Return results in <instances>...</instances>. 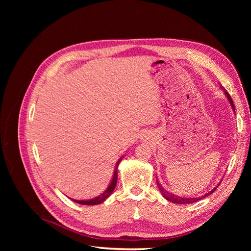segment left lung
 <instances>
[{"instance_id":"8db88e82","label":"left lung","mask_w":251,"mask_h":251,"mask_svg":"<svg viewBox=\"0 0 251 251\" xmlns=\"http://www.w3.org/2000/svg\"><path fill=\"white\" fill-rule=\"evenodd\" d=\"M220 88L223 89L222 86H220ZM225 94H226V96L228 102H230L231 105H232V109L234 110V112H235V109H234V104H233V100H232V98H231V96L228 95V93L226 92V90L225 92ZM156 183H157L159 192H161L162 195L165 197V199H166V200L169 201L176 202V204H192V202H195V201H197L204 199V197H206V196H208V195H210L211 193H214V192L216 191V189L218 188V185H216V188H214L211 191L208 192V193H206L205 195L200 196V197H194V199H193V197H189V199H186V197H180V196H177V195H175V194H173V193H169V192H168L167 190H165V189L163 188V186L161 185V183H159L158 181H157V179H156Z\"/></svg>"}]
</instances>
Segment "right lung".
Masks as SVG:
<instances>
[{"label": "right lung", "instance_id": "1", "mask_svg": "<svg viewBox=\"0 0 251 251\" xmlns=\"http://www.w3.org/2000/svg\"><path fill=\"white\" fill-rule=\"evenodd\" d=\"M121 161H122V158H120L119 162L116 163L114 174H113V178H112V181H111V183L109 184L108 189H106L102 194H100L99 196L95 197V199L88 200V201H77V200H72V201H74L75 202H78V204H82V205H97V204H101V202H103L112 194V192H113L114 189H115V185H116V182H117V166H119V164H120Z\"/></svg>", "mask_w": 251, "mask_h": 251}]
</instances>
